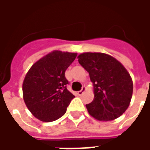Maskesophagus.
Instances as JSON below:
<instances>
[{
  "instance_id": "obj_1",
  "label": "esophagus",
  "mask_w": 150,
  "mask_h": 150,
  "mask_svg": "<svg viewBox=\"0 0 150 150\" xmlns=\"http://www.w3.org/2000/svg\"><path fill=\"white\" fill-rule=\"evenodd\" d=\"M86 89H87V88H86L85 86H84V87H83L81 90L78 91V95H79V96H82V95L83 94V92H84V91H86Z\"/></svg>"
}]
</instances>
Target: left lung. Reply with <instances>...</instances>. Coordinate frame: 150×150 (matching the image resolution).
Here are the masks:
<instances>
[{
    "instance_id": "8db88e82",
    "label": "left lung",
    "mask_w": 150,
    "mask_h": 150,
    "mask_svg": "<svg viewBox=\"0 0 150 150\" xmlns=\"http://www.w3.org/2000/svg\"><path fill=\"white\" fill-rule=\"evenodd\" d=\"M78 59L94 87V100L86 104L89 114L99 120L118 118L132 99L133 84L129 72L118 60L104 53H83Z\"/></svg>"
}]
</instances>
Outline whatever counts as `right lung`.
Returning <instances> with one entry per match:
<instances>
[{"instance_id": "add662e5", "label": "right lung", "mask_w": 150, "mask_h": 150, "mask_svg": "<svg viewBox=\"0 0 150 150\" xmlns=\"http://www.w3.org/2000/svg\"><path fill=\"white\" fill-rule=\"evenodd\" d=\"M76 53L54 50L32 66L25 77L22 91L30 112L44 122L56 120L66 113L75 96L67 88L65 71Z\"/></svg>"}]
</instances>
